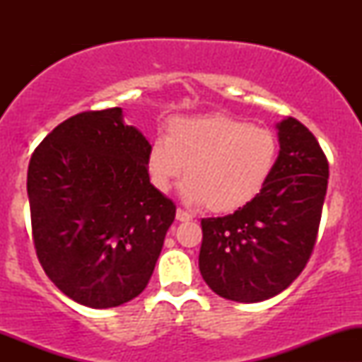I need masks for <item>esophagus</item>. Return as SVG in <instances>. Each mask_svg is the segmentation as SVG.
Returning a JSON list of instances; mask_svg holds the SVG:
<instances>
[{"instance_id":"obj_1","label":"esophagus","mask_w":362,"mask_h":362,"mask_svg":"<svg viewBox=\"0 0 362 362\" xmlns=\"http://www.w3.org/2000/svg\"><path fill=\"white\" fill-rule=\"evenodd\" d=\"M177 219H178V221H182V223L190 221V219H192V214H189L184 209H177Z\"/></svg>"}]
</instances>
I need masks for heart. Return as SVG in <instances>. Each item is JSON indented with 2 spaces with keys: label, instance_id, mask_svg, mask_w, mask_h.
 I'll use <instances>...</instances> for the list:
<instances>
[{
  "label": "heart",
  "instance_id": "heart-1",
  "mask_svg": "<svg viewBox=\"0 0 362 362\" xmlns=\"http://www.w3.org/2000/svg\"><path fill=\"white\" fill-rule=\"evenodd\" d=\"M276 161L272 131L226 114H206L168 120L167 136L149 144L146 168L160 192H168L185 172L182 195L187 202L231 213L264 190Z\"/></svg>",
  "mask_w": 362,
  "mask_h": 362
}]
</instances>
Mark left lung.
<instances>
[{"label":"left lung","instance_id":"1","mask_svg":"<svg viewBox=\"0 0 362 362\" xmlns=\"http://www.w3.org/2000/svg\"><path fill=\"white\" fill-rule=\"evenodd\" d=\"M279 156L264 190L223 218L201 219L199 269L226 300L257 303L300 276L317 243L328 184V161L300 120L277 124Z\"/></svg>","mask_w":362,"mask_h":362}]
</instances>
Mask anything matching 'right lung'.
<instances>
[{
    "mask_svg": "<svg viewBox=\"0 0 362 362\" xmlns=\"http://www.w3.org/2000/svg\"><path fill=\"white\" fill-rule=\"evenodd\" d=\"M148 148L112 107L66 119L30 158L37 259L80 305L114 308L151 279L177 207L149 182Z\"/></svg>",
    "mask_w": 362,
    "mask_h": 362,
    "instance_id": "right-lung-1",
    "label": "right lung"
}]
</instances>
